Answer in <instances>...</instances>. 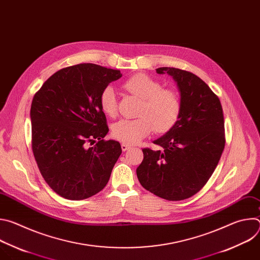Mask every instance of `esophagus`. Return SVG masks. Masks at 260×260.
I'll list each match as a JSON object with an SVG mask.
<instances>
[{
    "mask_svg": "<svg viewBox=\"0 0 260 260\" xmlns=\"http://www.w3.org/2000/svg\"><path fill=\"white\" fill-rule=\"evenodd\" d=\"M131 148H132L131 145H127V144H124V143L121 144V149H122V151H126V150L131 149Z\"/></svg>",
    "mask_w": 260,
    "mask_h": 260,
    "instance_id": "obj_1",
    "label": "esophagus"
}]
</instances>
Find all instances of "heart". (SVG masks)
<instances>
[{
    "label": "heart",
    "instance_id": "obj_1",
    "mask_svg": "<svg viewBox=\"0 0 260 260\" xmlns=\"http://www.w3.org/2000/svg\"><path fill=\"white\" fill-rule=\"evenodd\" d=\"M122 88L141 100L136 119H122L112 126L114 139L124 144H136L150 133L165 134L177 123L182 109L179 93L172 88H162V84L144 73H138L125 80ZM100 107L103 112L114 117L117 102L114 89L106 86L100 94Z\"/></svg>",
    "mask_w": 260,
    "mask_h": 260
}]
</instances>
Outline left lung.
<instances>
[{
	"label": "left lung",
	"mask_w": 260,
	"mask_h": 260,
	"mask_svg": "<svg viewBox=\"0 0 260 260\" xmlns=\"http://www.w3.org/2000/svg\"><path fill=\"white\" fill-rule=\"evenodd\" d=\"M156 73H168L177 82L181 114L174 127L153 142L161 150H142L137 176L146 190L182 201L205 186L220 160L225 145L223 111L219 98L194 74L168 67Z\"/></svg>",
	"instance_id": "1"
}]
</instances>
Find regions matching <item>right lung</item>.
Segmentation results:
<instances>
[{"instance_id": "obj_1", "label": "right lung", "mask_w": 260, "mask_h": 260, "mask_svg": "<svg viewBox=\"0 0 260 260\" xmlns=\"http://www.w3.org/2000/svg\"><path fill=\"white\" fill-rule=\"evenodd\" d=\"M121 76L119 70L79 63L54 73L34 95L32 153L49 187L67 200L100 192L121 154L118 142L104 140L109 128L99 101L102 90Z\"/></svg>"}]
</instances>
